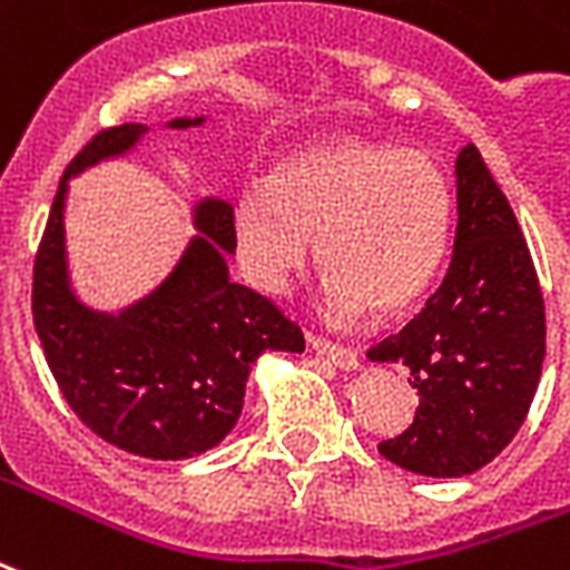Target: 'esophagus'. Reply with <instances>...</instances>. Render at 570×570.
<instances>
[{
	"mask_svg": "<svg viewBox=\"0 0 570 570\" xmlns=\"http://www.w3.org/2000/svg\"><path fill=\"white\" fill-rule=\"evenodd\" d=\"M311 347H314V353H317V356H323V360L332 362L335 368H341V371L360 368V356H356L353 350L338 347V344H328V341H323V338H311Z\"/></svg>",
	"mask_w": 570,
	"mask_h": 570,
	"instance_id": "obj_1",
	"label": "esophagus"
}]
</instances>
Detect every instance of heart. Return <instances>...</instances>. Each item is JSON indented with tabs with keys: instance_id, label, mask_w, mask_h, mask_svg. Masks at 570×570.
<instances>
[{
	"instance_id": "heart-1",
	"label": "heart",
	"mask_w": 570,
	"mask_h": 570,
	"mask_svg": "<svg viewBox=\"0 0 570 570\" xmlns=\"http://www.w3.org/2000/svg\"><path fill=\"white\" fill-rule=\"evenodd\" d=\"M450 223V184L429 156L335 141L289 156L274 178L242 189L235 244L256 284L286 293L317 238L326 320L356 326L374 307L402 314L425 296L446 259Z\"/></svg>"
}]
</instances>
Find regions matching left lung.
<instances>
[{
  "instance_id": "1",
  "label": "left lung",
  "mask_w": 570,
  "mask_h": 570,
  "mask_svg": "<svg viewBox=\"0 0 570 570\" xmlns=\"http://www.w3.org/2000/svg\"><path fill=\"white\" fill-rule=\"evenodd\" d=\"M543 298L520 223L474 145L456 156V232L441 286L371 362L411 368L414 423L383 459L425 478H465L520 432L541 383Z\"/></svg>"
}]
</instances>
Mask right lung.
Returning <instances> with one entry per match:
<instances>
[{"label":"right lung","mask_w":570,"mask_h":570,"mask_svg":"<svg viewBox=\"0 0 570 570\" xmlns=\"http://www.w3.org/2000/svg\"><path fill=\"white\" fill-rule=\"evenodd\" d=\"M175 117L168 129L202 126ZM145 124L111 126L71 159L32 272V320L69 407L90 432L132 456L178 462L229 435L263 353H302L305 335L259 293L232 284L235 220L226 199L193 205V238L166 281L117 314L83 305L69 274V180L129 154Z\"/></svg>","instance_id":"obj_1"}]
</instances>
